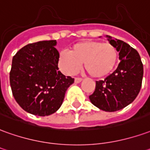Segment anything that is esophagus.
I'll list each match as a JSON object with an SVG mask.
<instances>
[{
    "mask_svg": "<svg viewBox=\"0 0 150 150\" xmlns=\"http://www.w3.org/2000/svg\"><path fill=\"white\" fill-rule=\"evenodd\" d=\"M82 81V79L81 78H75V83H80Z\"/></svg>",
    "mask_w": 150,
    "mask_h": 150,
    "instance_id": "1",
    "label": "esophagus"
}]
</instances>
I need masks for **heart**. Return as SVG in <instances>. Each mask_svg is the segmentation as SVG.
<instances>
[{
    "label": "heart",
    "instance_id": "heart-1",
    "mask_svg": "<svg viewBox=\"0 0 150 150\" xmlns=\"http://www.w3.org/2000/svg\"><path fill=\"white\" fill-rule=\"evenodd\" d=\"M119 58L115 45L97 40H83L72 46L70 53L62 51L58 57V67L64 74H76L83 63L85 71L91 76L101 78L114 70Z\"/></svg>",
    "mask_w": 150,
    "mask_h": 150
}]
</instances>
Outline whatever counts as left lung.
Listing matches in <instances>:
<instances>
[{
  "instance_id": "8db88e82",
  "label": "left lung",
  "mask_w": 150,
  "mask_h": 150,
  "mask_svg": "<svg viewBox=\"0 0 150 150\" xmlns=\"http://www.w3.org/2000/svg\"><path fill=\"white\" fill-rule=\"evenodd\" d=\"M106 36L110 44L119 52L120 62L104 80L96 81L95 91L89 99L100 110L114 112L126 107L136 99L141 90L144 69L137 50L122 40Z\"/></svg>"
}]
</instances>
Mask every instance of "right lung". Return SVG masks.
Wrapping results in <instances>:
<instances>
[{
	"label": "right lung",
	"instance_id": "add662e5",
	"mask_svg": "<svg viewBox=\"0 0 150 150\" xmlns=\"http://www.w3.org/2000/svg\"><path fill=\"white\" fill-rule=\"evenodd\" d=\"M56 40L28 44L13 56L9 83L17 103L38 116L52 115L62 104L65 93L74 83L58 71Z\"/></svg>",
	"mask_w": 150,
	"mask_h": 150
}]
</instances>
